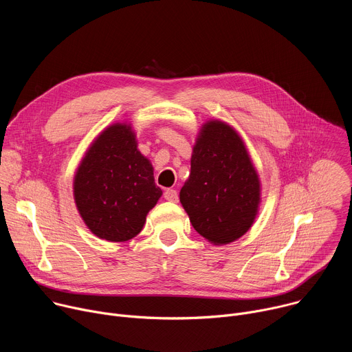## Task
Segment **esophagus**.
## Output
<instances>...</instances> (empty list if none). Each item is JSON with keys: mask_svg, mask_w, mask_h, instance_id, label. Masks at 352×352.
Listing matches in <instances>:
<instances>
[{"mask_svg": "<svg viewBox=\"0 0 352 352\" xmlns=\"http://www.w3.org/2000/svg\"><path fill=\"white\" fill-rule=\"evenodd\" d=\"M164 199L168 200V202H178V192L175 189H166Z\"/></svg>", "mask_w": 352, "mask_h": 352, "instance_id": "34e87169", "label": "esophagus"}]
</instances>
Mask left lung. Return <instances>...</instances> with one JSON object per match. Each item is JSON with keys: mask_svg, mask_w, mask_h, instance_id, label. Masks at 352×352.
I'll use <instances>...</instances> for the list:
<instances>
[{"mask_svg": "<svg viewBox=\"0 0 352 352\" xmlns=\"http://www.w3.org/2000/svg\"><path fill=\"white\" fill-rule=\"evenodd\" d=\"M179 200L193 228L214 245L230 243L252 227L261 182L234 128L217 120L202 126Z\"/></svg>", "mask_w": 352, "mask_h": 352, "instance_id": "left-lung-1", "label": "left lung"}]
</instances>
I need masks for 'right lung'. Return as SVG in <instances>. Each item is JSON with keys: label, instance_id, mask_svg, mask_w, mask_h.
Here are the masks:
<instances>
[{"label": "right lung", "instance_id": "obj_1", "mask_svg": "<svg viewBox=\"0 0 352 352\" xmlns=\"http://www.w3.org/2000/svg\"><path fill=\"white\" fill-rule=\"evenodd\" d=\"M162 193L153 166L125 124H114L96 138L74 179L75 204L85 224L110 242L136 236Z\"/></svg>", "mask_w": 352, "mask_h": 352}]
</instances>
